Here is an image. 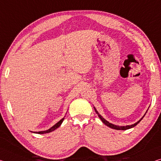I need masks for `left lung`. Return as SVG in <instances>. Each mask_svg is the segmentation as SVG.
I'll return each instance as SVG.
<instances>
[{
	"mask_svg": "<svg viewBox=\"0 0 161 161\" xmlns=\"http://www.w3.org/2000/svg\"><path fill=\"white\" fill-rule=\"evenodd\" d=\"M94 110H95L96 113L97 114L98 117H99V118H100V119L102 120V122H103L104 125H106L107 126H108L109 127H110V128H113V129H114V130H125L130 129V128H132V127H135V126H136L138 124L139 122L142 120V119L143 118L144 116L145 115V114H146V113L147 112V110L146 113H145V114H144V116L142 117V118L140 119V120H138V121H137V122H136V123H134L133 125H126V126H118V125H114V124H112V123H110V122H109L108 121H107L106 119L104 118V117H102V116L100 115V114H99V113H98L97 111V109H96V108H94Z\"/></svg>",
	"mask_w": 161,
	"mask_h": 161,
	"instance_id": "left-lung-1",
	"label": "left lung"
}]
</instances>
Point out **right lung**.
Masks as SVG:
<instances>
[{
	"instance_id": "obj_1",
	"label": "right lung",
	"mask_w": 161,
	"mask_h": 161,
	"mask_svg": "<svg viewBox=\"0 0 161 161\" xmlns=\"http://www.w3.org/2000/svg\"><path fill=\"white\" fill-rule=\"evenodd\" d=\"M64 117H63V118L61 119V120L58 121L57 124H55L54 125L52 126L51 128H49L47 130H45V131H39V132H34V133H38V134H44V133H48V132H51L53 130H55L56 129H57L58 127H59L61 125H62V122L64 121Z\"/></svg>"
}]
</instances>
